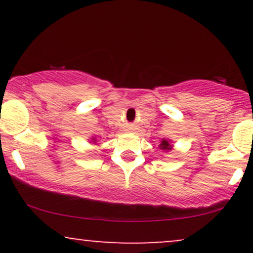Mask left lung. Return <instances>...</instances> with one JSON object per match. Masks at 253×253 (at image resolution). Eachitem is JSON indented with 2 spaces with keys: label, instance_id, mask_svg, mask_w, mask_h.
<instances>
[{
  "label": "left lung",
  "instance_id": "obj_1",
  "mask_svg": "<svg viewBox=\"0 0 253 253\" xmlns=\"http://www.w3.org/2000/svg\"><path fill=\"white\" fill-rule=\"evenodd\" d=\"M159 150L164 151V152H170L172 150V145H171V140L170 139H161V143L158 145Z\"/></svg>",
  "mask_w": 253,
  "mask_h": 253
}]
</instances>
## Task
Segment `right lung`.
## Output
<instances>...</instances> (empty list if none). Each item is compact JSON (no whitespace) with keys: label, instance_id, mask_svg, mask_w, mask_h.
<instances>
[{"label":"right lung","instance_id":"right-lung-1","mask_svg":"<svg viewBox=\"0 0 253 253\" xmlns=\"http://www.w3.org/2000/svg\"><path fill=\"white\" fill-rule=\"evenodd\" d=\"M98 141V136L97 135H92L91 138H89V143L90 144H97Z\"/></svg>","mask_w":253,"mask_h":253}]
</instances>
